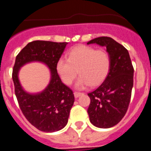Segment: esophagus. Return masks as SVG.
Listing matches in <instances>:
<instances>
[{
  "mask_svg": "<svg viewBox=\"0 0 151 151\" xmlns=\"http://www.w3.org/2000/svg\"><path fill=\"white\" fill-rule=\"evenodd\" d=\"M84 93H81V92H77V91H75L74 92V96L76 98H77V97H80L81 95H83Z\"/></svg>",
  "mask_w": 151,
  "mask_h": 151,
  "instance_id": "1",
  "label": "esophagus"
}]
</instances>
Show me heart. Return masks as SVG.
Segmentation results:
<instances>
[{
  "label": "heart",
  "instance_id": "obj_1",
  "mask_svg": "<svg viewBox=\"0 0 151 151\" xmlns=\"http://www.w3.org/2000/svg\"><path fill=\"white\" fill-rule=\"evenodd\" d=\"M110 58L107 52L79 45L69 53L68 59L61 57L57 63V71L63 82L71 85L76 77V87L84 88L89 85L97 86L105 79L110 71Z\"/></svg>",
  "mask_w": 151,
  "mask_h": 151
}]
</instances>
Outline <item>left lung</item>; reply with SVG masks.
<instances>
[{"mask_svg":"<svg viewBox=\"0 0 151 151\" xmlns=\"http://www.w3.org/2000/svg\"><path fill=\"white\" fill-rule=\"evenodd\" d=\"M90 44L105 47L110 58L107 76L94 91L88 94L91 99L88 109L89 119L94 126L111 128L125 115L133 87V69L129 51L110 37H99Z\"/></svg>","mask_w":151,"mask_h":151,"instance_id":"obj_1","label":"left lung"}]
</instances>
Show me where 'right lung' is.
<instances>
[{
	"instance_id": "obj_1",
	"label": "right lung",
	"mask_w": 151,
	"mask_h": 151,
	"mask_svg": "<svg viewBox=\"0 0 151 151\" xmlns=\"http://www.w3.org/2000/svg\"><path fill=\"white\" fill-rule=\"evenodd\" d=\"M67 44L32 41L16 57L12 77L19 105L27 120L41 132H54L63 129L74 103L73 91L63 83L57 71V63ZM32 62H42L51 71L49 85L45 90L35 94L24 90L18 79L20 68Z\"/></svg>"
}]
</instances>
